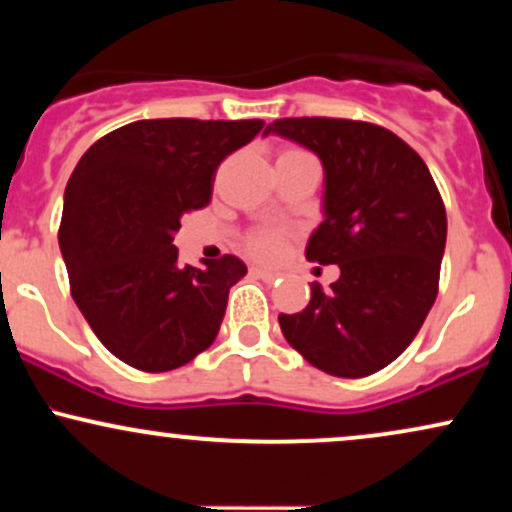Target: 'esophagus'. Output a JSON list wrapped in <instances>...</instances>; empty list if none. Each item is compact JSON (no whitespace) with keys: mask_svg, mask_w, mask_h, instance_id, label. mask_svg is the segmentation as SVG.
Instances as JSON below:
<instances>
[{"mask_svg":"<svg viewBox=\"0 0 512 512\" xmlns=\"http://www.w3.org/2000/svg\"><path fill=\"white\" fill-rule=\"evenodd\" d=\"M252 274H257L262 281H267V284H272V281L281 279L279 269H262V267H255V269H252Z\"/></svg>","mask_w":512,"mask_h":512,"instance_id":"1","label":"esophagus"}]
</instances>
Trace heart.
Masks as SVG:
<instances>
[{
  "label": "heart",
  "instance_id": "obj_1",
  "mask_svg": "<svg viewBox=\"0 0 512 512\" xmlns=\"http://www.w3.org/2000/svg\"><path fill=\"white\" fill-rule=\"evenodd\" d=\"M248 250L262 260H276L284 252V233L281 231H257L248 238Z\"/></svg>",
  "mask_w": 512,
  "mask_h": 512
}]
</instances>
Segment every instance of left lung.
<instances>
[{"label":"left lung","instance_id":"left-lung-1","mask_svg":"<svg viewBox=\"0 0 512 512\" xmlns=\"http://www.w3.org/2000/svg\"><path fill=\"white\" fill-rule=\"evenodd\" d=\"M264 134L305 146L325 170L322 219L305 257L339 279L296 315L286 342L310 366L363 378L390 366L424 325L438 293L448 219L431 170L390 129L334 117H284Z\"/></svg>","mask_w":512,"mask_h":512}]
</instances>
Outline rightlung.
<instances>
[{
    "label": "right lung",
    "mask_w": 512,
    "mask_h": 512,
    "mask_svg": "<svg viewBox=\"0 0 512 512\" xmlns=\"http://www.w3.org/2000/svg\"><path fill=\"white\" fill-rule=\"evenodd\" d=\"M262 120H137L98 139L64 190L60 250L81 315L110 354L166 373L209 349L248 267L178 262L185 211L207 207L219 163Z\"/></svg>",
    "instance_id": "add662e5"
}]
</instances>
